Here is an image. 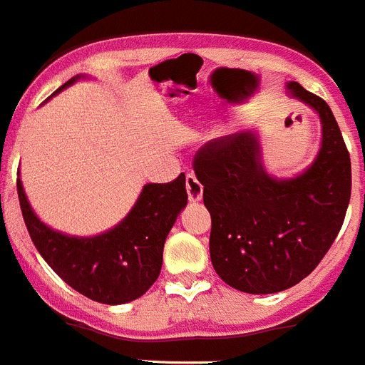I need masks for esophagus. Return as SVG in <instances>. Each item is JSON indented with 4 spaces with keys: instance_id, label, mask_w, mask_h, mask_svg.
<instances>
[{
    "instance_id": "1",
    "label": "esophagus",
    "mask_w": 365,
    "mask_h": 365,
    "mask_svg": "<svg viewBox=\"0 0 365 365\" xmlns=\"http://www.w3.org/2000/svg\"><path fill=\"white\" fill-rule=\"evenodd\" d=\"M186 190H188L190 200H200L202 199V185L193 173H186Z\"/></svg>"
}]
</instances>
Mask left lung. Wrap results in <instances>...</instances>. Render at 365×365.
I'll return each mask as SVG.
<instances>
[{
    "mask_svg": "<svg viewBox=\"0 0 365 365\" xmlns=\"http://www.w3.org/2000/svg\"><path fill=\"white\" fill-rule=\"evenodd\" d=\"M287 88L322 121V148L302 175H267L250 132L212 139L193 157L212 215L213 267L226 284L255 295L295 286L319 266L342 228L351 197V159L335 115L299 83Z\"/></svg>",
    "mask_w": 365,
    "mask_h": 365,
    "instance_id": "8db88e82",
    "label": "left lung"
}]
</instances>
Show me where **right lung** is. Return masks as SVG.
<instances>
[{
	"instance_id": "1",
	"label": "right lung",
	"mask_w": 365,
	"mask_h": 365,
	"mask_svg": "<svg viewBox=\"0 0 365 365\" xmlns=\"http://www.w3.org/2000/svg\"><path fill=\"white\" fill-rule=\"evenodd\" d=\"M16 186L25 226L45 262L76 292L112 306L139 299L155 282L166 237L188 200L185 173L146 185L121 224L103 235L78 239L46 228L30 208L19 177Z\"/></svg>"
}]
</instances>
